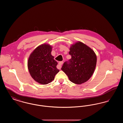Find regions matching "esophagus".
<instances>
[{
  "instance_id": "34e87169",
  "label": "esophagus",
  "mask_w": 123,
  "mask_h": 123,
  "mask_svg": "<svg viewBox=\"0 0 123 123\" xmlns=\"http://www.w3.org/2000/svg\"><path fill=\"white\" fill-rule=\"evenodd\" d=\"M63 64V61H60L59 63V65L57 66V68L59 69H60L61 68V65Z\"/></svg>"
}]
</instances>
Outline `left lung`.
<instances>
[{"instance_id":"8db88e82","label":"left lung","mask_w":123,"mask_h":123,"mask_svg":"<svg viewBox=\"0 0 123 123\" xmlns=\"http://www.w3.org/2000/svg\"><path fill=\"white\" fill-rule=\"evenodd\" d=\"M70 50L71 58L64 62L61 70L70 81L81 84L88 81L93 74L97 57L91 48L81 41L72 44Z\"/></svg>"}]
</instances>
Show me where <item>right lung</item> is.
Listing matches in <instances>:
<instances>
[{"label":"right lung","mask_w":123,"mask_h":123,"mask_svg":"<svg viewBox=\"0 0 123 123\" xmlns=\"http://www.w3.org/2000/svg\"><path fill=\"white\" fill-rule=\"evenodd\" d=\"M52 47L43 44L37 47L29 56L28 67L31 77L41 84L52 82L59 72L56 66L57 62L54 59L51 52Z\"/></svg>","instance_id":"right-lung-1"}]
</instances>
